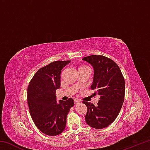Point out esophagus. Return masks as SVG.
<instances>
[{
    "mask_svg": "<svg viewBox=\"0 0 150 150\" xmlns=\"http://www.w3.org/2000/svg\"><path fill=\"white\" fill-rule=\"evenodd\" d=\"M74 103H75V105H77V104H79L80 102H79V101L77 99H75V100H74Z\"/></svg>",
    "mask_w": 150,
    "mask_h": 150,
    "instance_id": "1",
    "label": "esophagus"
}]
</instances>
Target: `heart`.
<instances>
[{
  "label": "heart",
  "instance_id": "obj_1",
  "mask_svg": "<svg viewBox=\"0 0 150 150\" xmlns=\"http://www.w3.org/2000/svg\"><path fill=\"white\" fill-rule=\"evenodd\" d=\"M85 67V66H83V67Z\"/></svg>",
  "mask_w": 150,
  "mask_h": 150
}]
</instances>
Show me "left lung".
Segmentation results:
<instances>
[{"mask_svg":"<svg viewBox=\"0 0 150 150\" xmlns=\"http://www.w3.org/2000/svg\"><path fill=\"white\" fill-rule=\"evenodd\" d=\"M94 70L92 90L100 95L97 105L84 101L87 112L85 121L96 129L108 126L115 121L121 110L125 95V81L120 68L112 60L102 55H93L83 59Z\"/></svg>","mask_w":150,"mask_h":150,"instance_id":"8db88e82","label":"left lung"}]
</instances>
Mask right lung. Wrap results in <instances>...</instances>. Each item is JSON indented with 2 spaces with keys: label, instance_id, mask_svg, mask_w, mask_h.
Masks as SVG:
<instances>
[{
  "label": "right lung",
  "instance_id": "add662e5",
  "mask_svg": "<svg viewBox=\"0 0 150 150\" xmlns=\"http://www.w3.org/2000/svg\"><path fill=\"white\" fill-rule=\"evenodd\" d=\"M70 61H56L42 67L35 73L28 85L27 100L30 115L35 126L48 136L63 132L67 116L74 106V100L57 103L55 91L60 87L62 70Z\"/></svg>",
  "mask_w": 150,
  "mask_h": 150
}]
</instances>
